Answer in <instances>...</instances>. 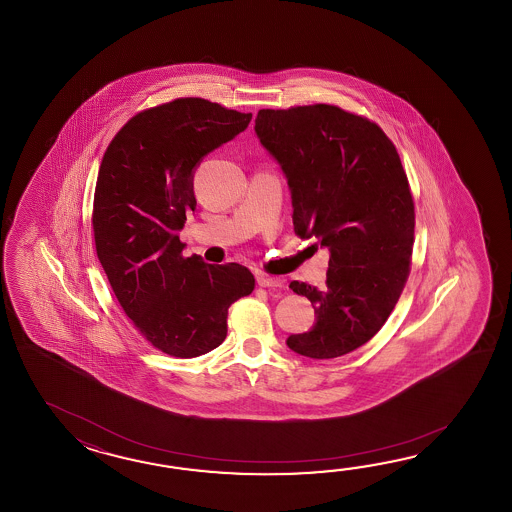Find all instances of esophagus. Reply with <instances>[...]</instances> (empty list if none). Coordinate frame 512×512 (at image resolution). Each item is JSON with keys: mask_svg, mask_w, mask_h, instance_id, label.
<instances>
[{"mask_svg": "<svg viewBox=\"0 0 512 512\" xmlns=\"http://www.w3.org/2000/svg\"><path fill=\"white\" fill-rule=\"evenodd\" d=\"M258 285H260V287H265V289H282L283 283L280 278L260 274V276H258Z\"/></svg>", "mask_w": 512, "mask_h": 512, "instance_id": "obj_1", "label": "esophagus"}]
</instances>
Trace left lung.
Returning <instances> with one entry per match:
<instances>
[{
  "mask_svg": "<svg viewBox=\"0 0 512 512\" xmlns=\"http://www.w3.org/2000/svg\"><path fill=\"white\" fill-rule=\"evenodd\" d=\"M254 130L287 177L296 236L329 251L324 289L289 285L316 322L287 346L342 357L377 335L410 274L414 199L399 153L375 122L329 104L260 109Z\"/></svg>",
  "mask_w": 512,
  "mask_h": 512,
  "instance_id": "obj_1",
  "label": "left lung"
}]
</instances>
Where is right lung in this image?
<instances>
[{
    "mask_svg": "<svg viewBox=\"0 0 512 512\" xmlns=\"http://www.w3.org/2000/svg\"><path fill=\"white\" fill-rule=\"evenodd\" d=\"M251 119L205 98H175L131 117L102 157L91 219L98 260L133 326L166 355L218 348L230 305L254 291L247 267L185 258L179 240L196 208L197 164Z\"/></svg>",
    "mask_w": 512,
    "mask_h": 512,
    "instance_id": "obj_1",
    "label": "right lung"
}]
</instances>
